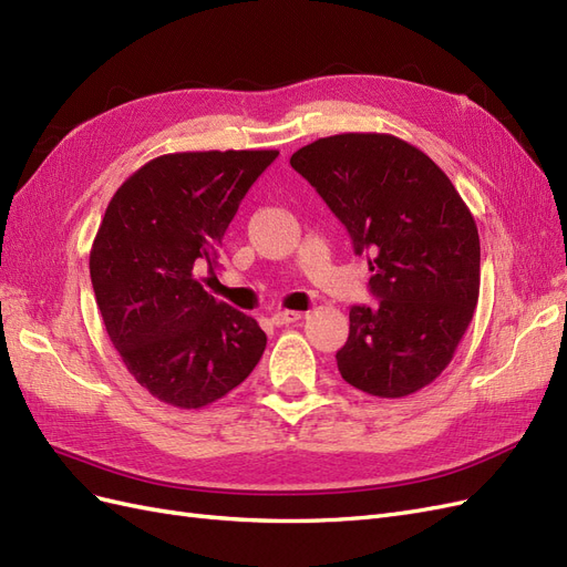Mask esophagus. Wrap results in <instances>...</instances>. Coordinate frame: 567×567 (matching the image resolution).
<instances>
[{"instance_id": "obj_1", "label": "esophagus", "mask_w": 567, "mask_h": 567, "mask_svg": "<svg viewBox=\"0 0 567 567\" xmlns=\"http://www.w3.org/2000/svg\"><path fill=\"white\" fill-rule=\"evenodd\" d=\"M300 317H302V315L296 312V310H281V312H277V315L271 317V321L277 323V326H286V323H296Z\"/></svg>"}]
</instances>
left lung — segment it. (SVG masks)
I'll return each mask as SVG.
<instances>
[{
    "label": "left lung",
    "instance_id": "left-lung-1",
    "mask_svg": "<svg viewBox=\"0 0 567 567\" xmlns=\"http://www.w3.org/2000/svg\"><path fill=\"white\" fill-rule=\"evenodd\" d=\"M310 182L369 260L379 305L350 307L338 371L375 398H406L452 362L480 293V238L450 177L392 134L348 132L302 146Z\"/></svg>",
    "mask_w": 567,
    "mask_h": 567
}]
</instances>
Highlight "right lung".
Instances as JSON below:
<instances>
[{
	"instance_id": "add662e5",
	"label": "right lung",
	"mask_w": 567,
	"mask_h": 567,
	"mask_svg": "<svg viewBox=\"0 0 567 567\" xmlns=\"http://www.w3.org/2000/svg\"><path fill=\"white\" fill-rule=\"evenodd\" d=\"M279 151L153 158L117 188L90 252L99 312L136 383L179 409L241 385L267 346L257 321L215 300L203 271L252 182Z\"/></svg>"
}]
</instances>
